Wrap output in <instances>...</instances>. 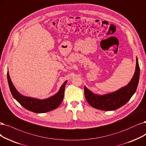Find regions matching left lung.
Here are the masks:
<instances>
[{"instance_id": "left-lung-1", "label": "left lung", "mask_w": 146, "mask_h": 146, "mask_svg": "<svg viewBox=\"0 0 146 146\" xmlns=\"http://www.w3.org/2000/svg\"><path fill=\"white\" fill-rule=\"evenodd\" d=\"M139 66L137 58L136 69L131 81L126 86L117 91L104 95H95L84 87V95L88 103L92 107L102 110H114L126 104L135 92L139 78Z\"/></svg>"}]
</instances>
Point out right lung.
<instances>
[{
  "label": "right lung",
  "mask_w": 146,
  "mask_h": 146,
  "mask_svg": "<svg viewBox=\"0 0 146 146\" xmlns=\"http://www.w3.org/2000/svg\"><path fill=\"white\" fill-rule=\"evenodd\" d=\"M7 78L10 91L13 97L25 109L34 113H44L57 108L62 103L64 94V89L67 81L64 82L59 91L54 96L45 100H37L24 97L20 94L14 86L7 72Z\"/></svg>",
  "instance_id": "obj_1"
}]
</instances>
